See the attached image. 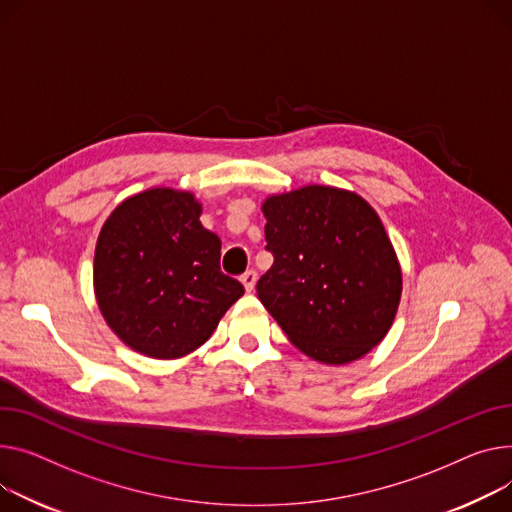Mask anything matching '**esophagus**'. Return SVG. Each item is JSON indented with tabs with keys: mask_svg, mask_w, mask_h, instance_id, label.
<instances>
[{
	"mask_svg": "<svg viewBox=\"0 0 512 512\" xmlns=\"http://www.w3.org/2000/svg\"><path fill=\"white\" fill-rule=\"evenodd\" d=\"M241 282H243L245 290H247V292H251V290L255 288V284H257V271H255V269L245 271V274L241 276Z\"/></svg>",
	"mask_w": 512,
	"mask_h": 512,
	"instance_id": "34e87169",
	"label": "esophagus"
}]
</instances>
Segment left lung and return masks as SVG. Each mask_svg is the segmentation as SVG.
Wrapping results in <instances>:
<instances>
[{
	"mask_svg": "<svg viewBox=\"0 0 512 512\" xmlns=\"http://www.w3.org/2000/svg\"><path fill=\"white\" fill-rule=\"evenodd\" d=\"M271 265L257 296L290 342L323 364L366 356L393 325L401 300V265L370 203L329 185L269 195Z\"/></svg>",
	"mask_w": 512,
	"mask_h": 512,
	"instance_id": "1",
	"label": "left lung"
}]
</instances>
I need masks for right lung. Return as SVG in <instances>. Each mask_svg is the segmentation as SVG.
<instances>
[{"label": "right lung", "instance_id": "add662e5", "mask_svg": "<svg viewBox=\"0 0 512 512\" xmlns=\"http://www.w3.org/2000/svg\"><path fill=\"white\" fill-rule=\"evenodd\" d=\"M191 191L152 187L121 201L94 249V294L107 325L148 358L206 344L243 284L220 271V238Z\"/></svg>", "mask_w": 512, "mask_h": 512}]
</instances>
